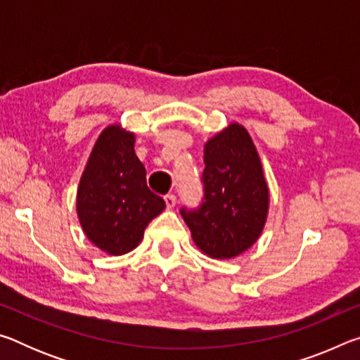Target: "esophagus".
I'll return each instance as SVG.
<instances>
[{"label": "esophagus", "mask_w": 360, "mask_h": 360, "mask_svg": "<svg viewBox=\"0 0 360 360\" xmlns=\"http://www.w3.org/2000/svg\"><path fill=\"white\" fill-rule=\"evenodd\" d=\"M176 202H178V200H176V195H173V193H169V195H167V197H165V203H167V208L168 210H172L173 206L176 205Z\"/></svg>", "instance_id": "1"}]
</instances>
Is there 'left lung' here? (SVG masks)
<instances>
[{
	"label": "left lung",
	"mask_w": 360,
	"mask_h": 360,
	"mask_svg": "<svg viewBox=\"0 0 360 360\" xmlns=\"http://www.w3.org/2000/svg\"><path fill=\"white\" fill-rule=\"evenodd\" d=\"M203 200L197 210L182 208L195 245L212 259H233L251 248L268 214V186L257 149L240 124L205 144Z\"/></svg>",
	"instance_id": "8db88e82"
}]
</instances>
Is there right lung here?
I'll return each instance as SVG.
<instances>
[{"label": "right lung", "mask_w": 360, "mask_h": 360, "mask_svg": "<svg viewBox=\"0 0 360 360\" xmlns=\"http://www.w3.org/2000/svg\"><path fill=\"white\" fill-rule=\"evenodd\" d=\"M76 210L84 233L103 252L122 255L139 245L165 202L146 184L133 133L120 125L101 131L79 182Z\"/></svg>", "instance_id": "obj_1"}]
</instances>
